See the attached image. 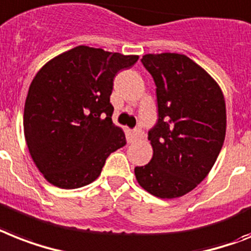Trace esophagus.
<instances>
[{"instance_id":"1","label":"esophagus","mask_w":251,"mask_h":251,"mask_svg":"<svg viewBox=\"0 0 251 251\" xmlns=\"http://www.w3.org/2000/svg\"><path fill=\"white\" fill-rule=\"evenodd\" d=\"M142 136H143V132L140 131L139 129L132 130V131L130 132V142L134 143V142H136V140H139Z\"/></svg>"}]
</instances>
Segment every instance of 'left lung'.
Listing matches in <instances>:
<instances>
[{
	"label": "left lung",
	"mask_w": 251,
	"mask_h": 251,
	"mask_svg": "<svg viewBox=\"0 0 251 251\" xmlns=\"http://www.w3.org/2000/svg\"><path fill=\"white\" fill-rule=\"evenodd\" d=\"M142 63L157 87L158 121L148 132L152 160L134 169L135 178L153 196L182 197L206 178L219 156L227 126L225 95L183 54H146Z\"/></svg>",
	"instance_id": "left-lung-1"
}]
</instances>
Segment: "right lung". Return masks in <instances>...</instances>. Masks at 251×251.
Segmentation results:
<instances>
[{
  "label": "right lung",
  "instance_id": "right-lung-1",
  "mask_svg": "<svg viewBox=\"0 0 251 251\" xmlns=\"http://www.w3.org/2000/svg\"><path fill=\"white\" fill-rule=\"evenodd\" d=\"M138 59L79 45L36 73L24 105V136L49 183L64 189L90 184L108 156L125 146L109 97L116 75Z\"/></svg>",
  "mask_w": 251,
  "mask_h": 251
}]
</instances>
